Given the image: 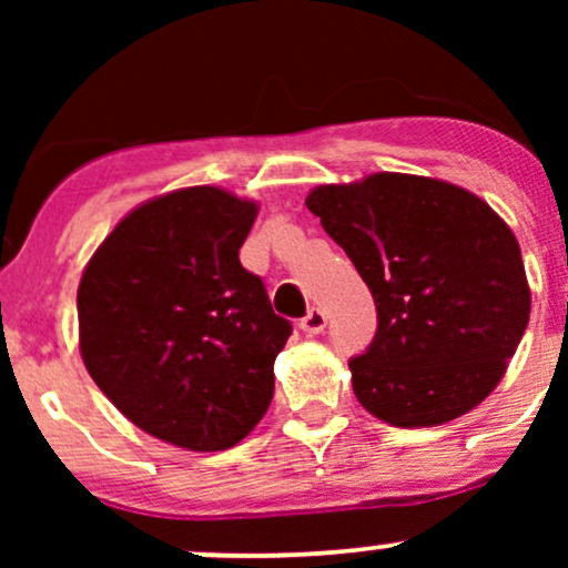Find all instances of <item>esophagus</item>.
Wrapping results in <instances>:
<instances>
[{
	"label": "esophagus",
	"instance_id": "1",
	"mask_svg": "<svg viewBox=\"0 0 568 568\" xmlns=\"http://www.w3.org/2000/svg\"><path fill=\"white\" fill-rule=\"evenodd\" d=\"M325 321H328V317H325V312L323 310H315V306H312V310L302 317L298 328H302L304 334L315 336V334H321V331L325 328Z\"/></svg>",
	"mask_w": 568,
	"mask_h": 568
}]
</instances>
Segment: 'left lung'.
Segmentation results:
<instances>
[{
  "instance_id": "left-lung-1",
  "label": "left lung",
  "mask_w": 568,
  "mask_h": 568,
  "mask_svg": "<svg viewBox=\"0 0 568 568\" xmlns=\"http://www.w3.org/2000/svg\"><path fill=\"white\" fill-rule=\"evenodd\" d=\"M306 207L376 304L374 342L349 361L361 406L395 427H435L478 406L529 325L510 226L467 189L408 173L317 186Z\"/></svg>"
}]
</instances>
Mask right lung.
<instances>
[{"label":"right lung","instance_id":"obj_1","mask_svg":"<svg viewBox=\"0 0 568 568\" xmlns=\"http://www.w3.org/2000/svg\"><path fill=\"white\" fill-rule=\"evenodd\" d=\"M258 205L216 186L143 202L84 266L80 352L133 425L192 452L232 448L262 422L291 323L240 264Z\"/></svg>","mask_w":568,"mask_h":568}]
</instances>
